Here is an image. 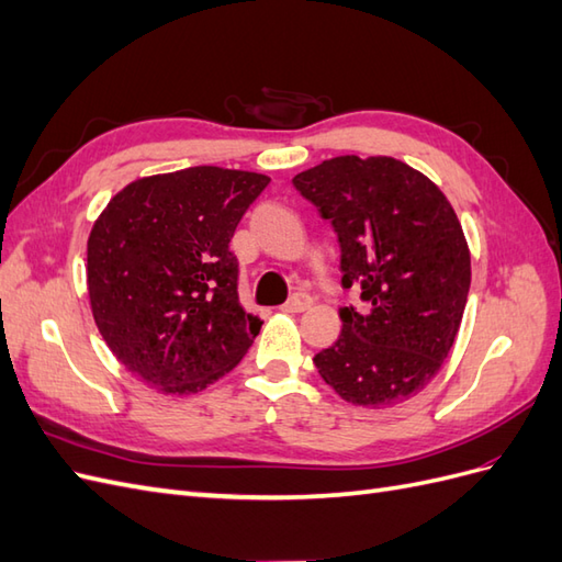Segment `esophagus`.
Wrapping results in <instances>:
<instances>
[{
    "label": "esophagus",
    "mask_w": 562,
    "mask_h": 562,
    "mask_svg": "<svg viewBox=\"0 0 562 562\" xmlns=\"http://www.w3.org/2000/svg\"><path fill=\"white\" fill-rule=\"evenodd\" d=\"M312 307V297L307 293H297L293 295L291 300H288L281 312H288V314H297V312H307Z\"/></svg>",
    "instance_id": "obj_1"
}]
</instances>
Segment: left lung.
<instances>
[{
	"label": "left lung",
	"instance_id": "1",
	"mask_svg": "<svg viewBox=\"0 0 562 562\" xmlns=\"http://www.w3.org/2000/svg\"><path fill=\"white\" fill-rule=\"evenodd\" d=\"M342 248V285L368 312L339 310L342 333L314 356L339 398L389 407L413 398L448 359L467 307L471 252L448 196L394 157H335L293 178Z\"/></svg>",
	"mask_w": 562,
	"mask_h": 562
}]
</instances>
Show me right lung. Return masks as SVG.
Wrapping results in <instances>:
<instances>
[{"mask_svg":"<svg viewBox=\"0 0 562 562\" xmlns=\"http://www.w3.org/2000/svg\"><path fill=\"white\" fill-rule=\"evenodd\" d=\"M269 176L192 166L145 176L95 217L87 285L95 326L131 375L199 394L239 366L262 321L239 302L236 225Z\"/></svg>","mask_w":562,"mask_h":562,"instance_id":"1","label":"right lung"}]
</instances>
